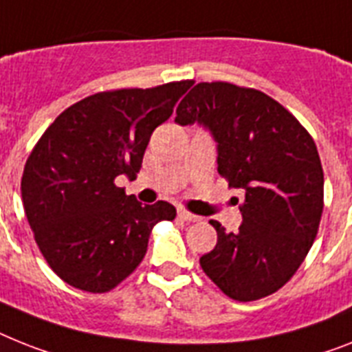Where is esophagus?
<instances>
[{
    "label": "esophagus",
    "mask_w": 352,
    "mask_h": 352,
    "mask_svg": "<svg viewBox=\"0 0 352 352\" xmlns=\"http://www.w3.org/2000/svg\"><path fill=\"white\" fill-rule=\"evenodd\" d=\"M178 217H179V219H182V221H187V223L199 221V216H196V214H192V212L185 210V208H179V210H178Z\"/></svg>",
    "instance_id": "34e87169"
}]
</instances>
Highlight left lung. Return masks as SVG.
<instances>
[{
  "label": "left lung",
  "mask_w": 352,
  "mask_h": 352,
  "mask_svg": "<svg viewBox=\"0 0 352 352\" xmlns=\"http://www.w3.org/2000/svg\"><path fill=\"white\" fill-rule=\"evenodd\" d=\"M207 127L217 142V173L245 190L239 232L210 221L217 245L199 259L226 297L259 300L284 286L306 259L324 210V170L311 135L266 93L230 82H199L176 118Z\"/></svg>",
  "instance_id": "1"
}]
</instances>
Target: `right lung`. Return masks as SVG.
I'll list each match as a JSON object with an SVG mask.
<instances>
[{"label":"right lung","mask_w":352,"mask_h":352,"mask_svg":"<svg viewBox=\"0 0 352 352\" xmlns=\"http://www.w3.org/2000/svg\"><path fill=\"white\" fill-rule=\"evenodd\" d=\"M192 84L89 95L60 113L32 149L23 207L41 254L66 284L113 289L142 263L153 226L176 217L170 203L142 205L115 178H135L153 131Z\"/></svg>","instance_id":"obj_1"}]
</instances>
